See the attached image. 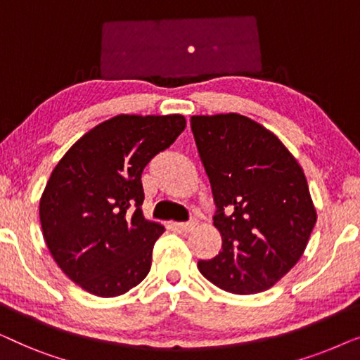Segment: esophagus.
<instances>
[{
  "mask_svg": "<svg viewBox=\"0 0 360 360\" xmlns=\"http://www.w3.org/2000/svg\"><path fill=\"white\" fill-rule=\"evenodd\" d=\"M196 219H191V221H186V223H179V228L184 231V233H190V231H193L196 228Z\"/></svg>",
  "mask_w": 360,
  "mask_h": 360,
  "instance_id": "obj_1",
  "label": "esophagus"
}]
</instances>
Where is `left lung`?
<instances>
[{
	"label": "left lung",
	"instance_id": "left-lung-1",
	"mask_svg": "<svg viewBox=\"0 0 360 360\" xmlns=\"http://www.w3.org/2000/svg\"><path fill=\"white\" fill-rule=\"evenodd\" d=\"M216 203L223 250L198 270L221 290H269L298 262L316 208L297 159L274 132L238 112L191 116Z\"/></svg>",
	"mask_w": 360,
	"mask_h": 360
}]
</instances>
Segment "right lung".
Wrapping results in <instances>:
<instances>
[{
  "instance_id": "1",
  "label": "right lung",
  "mask_w": 360,
  "mask_h": 360,
  "mask_svg": "<svg viewBox=\"0 0 360 360\" xmlns=\"http://www.w3.org/2000/svg\"><path fill=\"white\" fill-rule=\"evenodd\" d=\"M185 126L181 115H117L82 136L52 170L39 205L44 239L88 293L117 297L149 274L165 229L144 218L141 175Z\"/></svg>"
}]
</instances>
